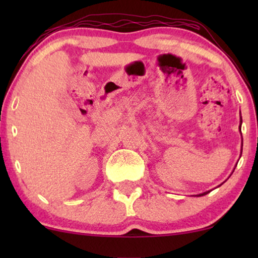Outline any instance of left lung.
I'll return each instance as SVG.
<instances>
[{
    "mask_svg": "<svg viewBox=\"0 0 258 258\" xmlns=\"http://www.w3.org/2000/svg\"><path fill=\"white\" fill-rule=\"evenodd\" d=\"M239 122H241V124H242V117H241V121H239ZM239 129H241V125H239ZM242 146H243V144H242ZM208 192H209V191H206V192H203V194H200V195H197V196H204V195H207Z\"/></svg>",
    "mask_w": 258,
    "mask_h": 258,
    "instance_id": "1",
    "label": "left lung"
}]
</instances>
